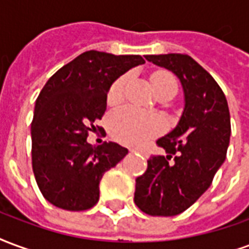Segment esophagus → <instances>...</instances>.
I'll return each instance as SVG.
<instances>
[{
  "label": "esophagus",
  "instance_id": "esophagus-1",
  "mask_svg": "<svg viewBox=\"0 0 249 249\" xmlns=\"http://www.w3.org/2000/svg\"><path fill=\"white\" fill-rule=\"evenodd\" d=\"M138 152H141V154H142V155H144V157H148V154H147L146 151H143V150H139Z\"/></svg>",
  "mask_w": 249,
  "mask_h": 249
}]
</instances>
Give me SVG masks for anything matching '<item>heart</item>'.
<instances>
[{
  "label": "heart",
  "instance_id": "b5f03b06",
  "mask_svg": "<svg viewBox=\"0 0 249 249\" xmlns=\"http://www.w3.org/2000/svg\"><path fill=\"white\" fill-rule=\"evenodd\" d=\"M127 79H128L127 75H122L112 83L107 92V102L110 105L122 102ZM151 82L157 94L170 87L178 89L175 78L167 71L154 72L151 75ZM107 123H108V130L112 137L115 138L118 142L130 144V146H137V144L146 142L147 139L154 138L159 132H162L164 127L160 118L157 115H151V114H146L135 107H123V108L115 110L110 114Z\"/></svg>",
  "mask_w": 249,
  "mask_h": 249
}]
</instances>
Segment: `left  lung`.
Masks as SVG:
<instances>
[{
  "label": "left lung",
  "instance_id": "8db88e82",
  "mask_svg": "<svg viewBox=\"0 0 249 249\" xmlns=\"http://www.w3.org/2000/svg\"><path fill=\"white\" fill-rule=\"evenodd\" d=\"M147 61L171 70L184 91V111L178 126L158 139L167 157L154 155L135 180L134 201L151 216H175L208 190L226 160L231 119L226 95L199 63L187 54L146 55ZM174 157V163H170Z\"/></svg>",
  "mask_w": 249,
  "mask_h": 249
}]
</instances>
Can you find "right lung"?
I'll list each match as a JSON object with an SVG mask.
<instances>
[{"mask_svg":"<svg viewBox=\"0 0 249 249\" xmlns=\"http://www.w3.org/2000/svg\"><path fill=\"white\" fill-rule=\"evenodd\" d=\"M142 63L135 54L85 52L39 92L32 122L33 172L43 197L58 208L85 211L95 206L103 174L127 155L118 143L92 146L86 139L106 111L112 82Z\"/></svg>","mask_w":249,"mask_h":249,"instance_id":"1","label":"right lung"}]
</instances>
